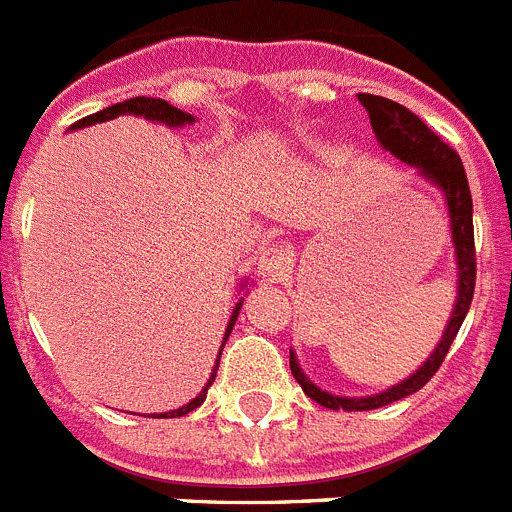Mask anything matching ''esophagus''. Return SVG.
Masks as SVG:
<instances>
[{
	"mask_svg": "<svg viewBox=\"0 0 512 512\" xmlns=\"http://www.w3.org/2000/svg\"><path fill=\"white\" fill-rule=\"evenodd\" d=\"M293 265V252L281 244H270L260 252V260H257V273L265 278V281H281L283 275L291 270Z\"/></svg>",
	"mask_w": 512,
	"mask_h": 512,
	"instance_id": "obj_1",
	"label": "esophagus"
}]
</instances>
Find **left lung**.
<instances>
[{
    "instance_id": "left-lung-1",
    "label": "left lung",
    "mask_w": 512,
    "mask_h": 512,
    "mask_svg": "<svg viewBox=\"0 0 512 512\" xmlns=\"http://www.w3.org/2000/svg\"><path fill=\"white\" fill-rule=\"evenodd\" d=\"M363 108L371 115V126L376 133V141L381 149L399 159V162L415 167L422 180H428L433 188L443 193L448 211V224H451V242L453 255H456V301H453L451 317L446 322L443 337L438 340L433 353L422 361L415 373L379 394H366V397H340L330 391L319 389L314 381L301 371L299 358L291 350V373L299 381L306 397H311L327 410H345V412H363L379 410L384 404L397 402V399L410 397L415 391L428 384L441 368L448 348L459 335L461 324L469 314L471 299H474V281H477V260H474V221H471V190L466 180L461 157L448 144H443L425 123L417 118L412 110L394 100H386L379 95H358Z\"/></svg>"
}]
</instances>
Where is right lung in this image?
I'll use <instances>...</instances> for the list:
<instances>
[{
    "instance_id": "add662e5",
    "label": "right lung",
    "mask_w": 512,
    "mask_h": 512,
    "mask_svg": "<svg viewBox=\"0 0 512 512\" xmlns=\"http://www.w3.org/2000/svg\"><path fill=\"white\" fill-rule=\"evenodd\" d=\"M118 115H136V118H144V121H151V123H162V126H167V128H182V126H190V123L198 121V118H193V115H190V113H182V110L172 108V105L167 100H157V97H131V100L115 102V105H110V108L100 110V113L87 115V118H82V121L74 123V126H71V131H79V128H90V126H95V123L113 121V118H118ZM244 288H247V278H244V281L239 283V291H244ZM242 304H244V296L237 301V304H234V311H231L229 324H226L224 340H221L219 355H216L213 371H211V376H208L206 386H203V389H201V394H198V397H195V399H190L188 404H182V407H177V410L154 412V415H151V417H182V415H188V412H193L195 407H201V404L206 402L208 386L213 384V379H216V371H219L221 350H224L226 340H229L231 330H234V324H237V317H239V309H242Z\"/></svg>"
}]
</instances>
